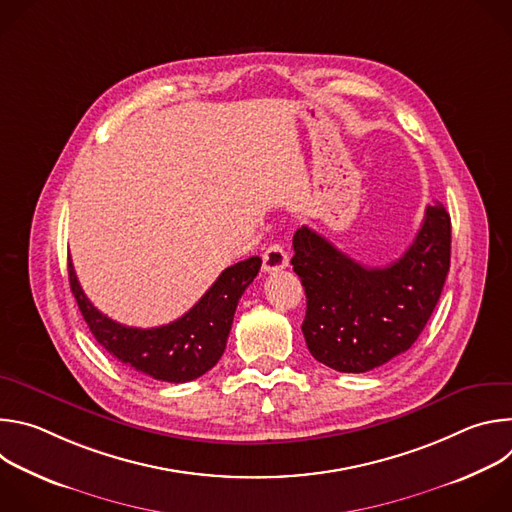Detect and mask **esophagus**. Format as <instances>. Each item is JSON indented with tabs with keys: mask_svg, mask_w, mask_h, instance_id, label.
<instances>
[{
	"mask_svg": "<svg viewBox=\"0 0 512 512\" xmlns=\"http://www.w3.org/2000/svg\"><path fill=\"white\" fill-rule=\"evenodd\" d=\"M287 267V253L279 243H273L263 253V271H279Z\"/></svg>",
	"mask_w": 512,
	"mask_h": 512,
	"instance_id": "34e87169",
	"label": "esophagus"
}]
</instances>
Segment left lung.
I'll use <instances>...</instances> for the list:
<instances>
[{
	"instance_id": "1",
	"label": "left lung",
	"mask_w": 512,
	"mask_h": 512,
	"mask_svg": "<svg viewBox=\"0 0 512 512\" xmlns=\"http://www.w3.org/2000/svg\"><path fill=\"white\" fill-rule=\"evenodd\" d=\"M452 223L429 204L415 241L387 267H364L316 231L294 235L291 265L306 289L302 332L312 356L340 373H367L409 350L450 271Z\"/></svg>"
}]
</instances>
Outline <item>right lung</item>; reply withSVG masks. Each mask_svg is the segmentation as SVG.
Listing matches in <instances>:
<instances>
[{
    "label": "right lung",
    "mask_w": 512,
    "mask_h": 512,
    "mask_svg": "<svg viewBox=\"0 0 512 512\" xmlns=\"http://www.w3.org/2000/svg\"><path fill=\"white\" fill-rule=\"evenodd\" d=\"M259 269V257L227 267L194 308L158 328H131L101 314L85 296L70 261L68 281L95 340L123 367L156 381L188 383L208 373L223 356L237 304Z\"/></svg>",
    "instance_id": "1"
}]
</instances>
